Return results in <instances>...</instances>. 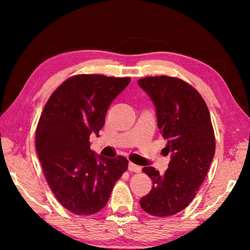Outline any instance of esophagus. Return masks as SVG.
I'll return each mask as SVG.
<instances>
[{"instance_id":"1","label":"esophagus","mask_w":250,"mask_h":250,"mask_svg":"<svg viewBox=\"0 0 250 250\" xmlns=\"http://www.w3.org/2000/svg\"><path fill=\"white\" fill-rule=\"evenodd\" d=\"M128 168H129L130 172H135V173L141 172V167H139V166H137V164H134L132 162L129 163V167Z\"/></svg>"}]
</instances>
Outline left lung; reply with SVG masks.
Wrapping results in <instances>:
<instances>
[{"label": "left lung", "instance_id": "left-lung-1", "mask_svg": "<svg viewBox=\"0 0 250 250\" xmlns=\"http://www.w3.org/2000/svg\"><path fill=\"white\" fill-rule=\"evenodd\" d=\"M150 96L158 126L171 153L168 168L160 174L153 167L142 171L151 177V192L140 200L142 209L158 217L183 210L195 197L215 154V134L208 108L195 88L170 76L138 80Z\"/></svg>", "mask_w": 250, "mask_h": 250}]
</instances>
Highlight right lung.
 Returning a JSON list of instances; mask_svg holds the SVG:
<instances>
[{
    "mask_svg": "<svg viewBox=\"0 0 250 250\" xmlns=\"http://www.w3.org/2000/svg\"><path fill=\"white\" fill-rule=\"evenodd\" d=\"M129 77L76 75L66 79L46 103L36 128V151L44 175L58 202L77 215L99 211L128 160L96 155L90 134L99 135L112 100Z\"/></svg>",
    "mask_w": 250,
    "mask_h": 250,
    "instance_id": "right-lung-1",
    "label": "right lung"
}]
</instances>
